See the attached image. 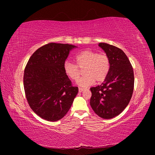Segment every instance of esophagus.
I'll use <instances>...</instances> for the list:
<instances>
[{
	"instance_id": "obj_1",
	"label": "esophagus",
	"mask_w": 155,
	"mask_h": 155,
	"mask_svg": "<svg viewBox=\"0 0 155 155\" xmlns=\"http://www.w3.org/2000/svg\"><path fill=\"white\" fill-rule=\"evenodd\" d=\"M83 90H84V89H83V88H81V87L78 88V91H79L80 93L82 92V91H83Z\"/></svg>"
}]
</instances>
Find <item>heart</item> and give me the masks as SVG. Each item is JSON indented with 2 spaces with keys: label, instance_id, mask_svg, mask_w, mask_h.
I'll return each instance as SVG.
<instances>
[{
  "label": "heart",
  "instance_id": "obj_1",
  "mask_svg": "<svg viewBox=\"0 0 155 155\" xmlns=\"http://www.w3.org/2000/svg\"><path fill=\"white\" fill-rule=\"evenodd\" d=\"M77 65L70 61L64 64L65 74L73 81L77 80L80 75L78 67H84V75L77 81L81 87H87L95 82H103L107 78L110 70V59L105 53H98L91 50H86L75 57Z\"/></svg>",
  "mask_w": 155,
  "mask_h": 155
}]
</instances>
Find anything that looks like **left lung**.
Returning a JSON list of instances; mask_svg holds the SVG:
<instances>
[{"mask_svg":"<svg viewBox=\"0 0 155 155\" xmlns=\"http://www.w3.org/2000/svg\"><path fill=\"white\" fill-rule=\"evenodd\" d=\"M98 46L109 57L110 70L101 85L90 88V105L99 117L111 119L121 114L129 103L134 88V73L121 49L106 43Z\"/></svg>","mask_w":155,"mask_h":155,"instance_id":"left-lung-1","label":"left lung"}]
</instances>
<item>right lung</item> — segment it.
Masks as SVG:
<instances>
[{"label": "right lung", "instance_id": "obj_1", "mask_svg": "<svg viewBox=\"0 0 155 155\" xmlns=\"http://www.w3.org/2000/svg\"><path fill=\"white\" fill-rule=\"evenodd\" d=\"M77 46L49 43L31 55L24 73L26 98L31 109L41 118L55 122L64 117L78 94L65 74L64 64Z\"/></svg>", "mask_w": 155, "mask_h": 155}]
</instances>
